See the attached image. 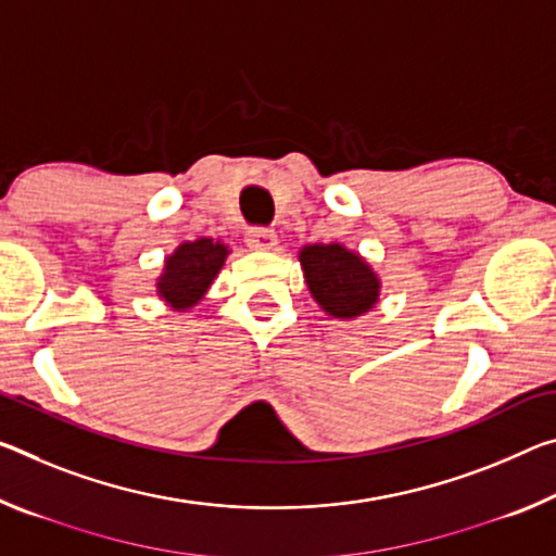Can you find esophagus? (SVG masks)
I'll list each match as a JSON object with an SVG mask.
<instances>
[{
    "instance_id": "obj_1",
    "label": "esophagus",
    "mask_w": 556,
    "mask_h": 556,
    "mask_svg": "<svg viewBox=\"0 0 556 556\" xmlns=\"http://www.w3.org/2000/svg\"><path fill=\"white\" fill-rule=\"evenodd\" d=\"M247 244L252 247V250H275L277 247V235L271 230H264V227H252L250 232H247Z\"/></svg>"
}]
</instances>
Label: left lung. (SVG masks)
I'll list each match as a JSON object with an SVG mask.
<instances>
[{"label": "left lung", "instance_id": "1", "mask_svg": "<svg viewBox=\"0 0 556 556\" xmlns=\"http://www.w3.org/2000/svg\"><path fill=\"white\" fill-rule=\"evenodd\" d=\"M304 281L324 314L339 321H354L374 312L381 299V277L356 250L341 242H314L299 250Z\"/></svg>", "mask_w": 556, "mask_h": 556}]
</instances>
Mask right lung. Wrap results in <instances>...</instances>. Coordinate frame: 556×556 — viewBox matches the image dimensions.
<instances>
[{"mask_svg": "<svg viewBox=\"0 0 556 556\" xmlns=\"http://www.w3.org/2000/svg\"><path fill=\"white\" fill-rule=\"evenodd\" d=\"M230 247L213 237L180 242L167 254L163 271L155 279V294L173 312H188L198 306L230 257Z\"/></svg>", "mask_w": 556, "mask_h": 556, "instance_id": "1", "label": "right lung"}]
</instances>
